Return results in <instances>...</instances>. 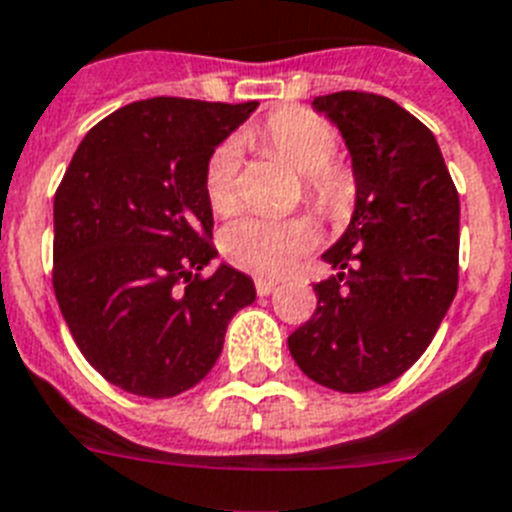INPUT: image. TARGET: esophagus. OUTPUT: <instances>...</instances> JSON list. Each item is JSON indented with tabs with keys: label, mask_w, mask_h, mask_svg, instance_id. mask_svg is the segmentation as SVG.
<instances>
[{
	"label": "esophagus",
	"mask_w": 512,
	"mask_h": 512,
	"mask_svg": "<svg viewBox=\"0 0 512 512\" xmlns=\"http://www.w3.org/2000/svg\"><path fill=\"white\" fill-rule=\"evenodd\" d=\"M274 287H277V282L274 280H264V277H261V280H256V293L259 295H272Z\"/></svg>",
	"instance_id": "obj_1"
}]
</instances>
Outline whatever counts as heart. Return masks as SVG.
I'll use <instances>...</instances> for the list:
<instances>
[{
	"label": "heart",
	"mask_w": 512,
	"mask_h": 512,
	"mask_svg": "<svg viewBox=\"0 0 512 512\" xmlns=\"http://www.w3.org/2000/svg\"><path fill=\"white\" fill-rule=\"evenodd\" d=\"M243 141L256 143L306 177L308 196L319 209L337 214L353 198V180L335 167L337 133L327 120L311 112L290 109L251 128ZM238 143H222L206 167V198L214 211H230L238 201ZM316 243L314 225L303 217H266L243 214L232 219L219 235V246L230 264L259 277H277L293 269Z\"/></svg>",
	"instance_id": "obj_1"
}]
</instances>
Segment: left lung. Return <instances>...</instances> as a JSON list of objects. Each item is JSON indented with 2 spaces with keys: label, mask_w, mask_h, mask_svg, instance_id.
<instances>
[{
  "label": "left lung",
  "mask_w": 512,
  "mask_h": 512,
  "mask_svg": "<svg viewBox=\"0 0 512 512\" xmlns=\"http://www.w3.org/2000/svg\"><path fill=\"white\" fill-rule=\"evenodd\" d=\"M340 130L356 204L322 253L314 316L287 337L308 379L337 392L390 384L421 358L458 290L460 201L437 138L392 99L316 96Z\"/></svg>",
  "instance_id": "left-lung-1"
}]
</instances>
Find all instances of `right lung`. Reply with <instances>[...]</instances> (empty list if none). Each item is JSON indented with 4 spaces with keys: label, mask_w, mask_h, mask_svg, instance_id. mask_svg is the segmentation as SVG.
Listing matches in <instances>:
<instances>
[{
    "label": "right lung",
    "mask_w": 512,
    "mask_h": 512,
    "mask_svg": "<svg viewBox=\"0 0 512 512\" xmlns=\"http://www.w3.org/2000/svg\"><path fill=\"white\" fill-rule=\"evenodd\" d=\"M259 107L133 101L91 128L54 196V295L80 353L141 398H175L217 363L227 324L256 301L209 246L206 167Z\"/></svg>",
    "instance_id": "1"
}]
</instances>
